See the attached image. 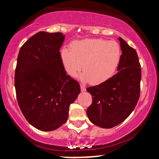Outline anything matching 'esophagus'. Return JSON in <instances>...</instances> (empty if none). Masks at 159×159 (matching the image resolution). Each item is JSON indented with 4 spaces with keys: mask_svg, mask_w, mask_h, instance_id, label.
<instances>
[{
    "mask_svg": "<svg viewBox=\"0 0 159 159\" xmlns=\"http://www.w3.org/2000/svg\"><path fill=\"white\" fill-rule=\"evenodd\" d=\"M80 87H81V90L82 92H84V91H86V87H85L84 85L81 84V86H80Z\"/></svg>",
    "mask_w": 159,
    "mask_h": 159,
    "instance_id": "1",
    "label": "esophagus"
}]
</instances>
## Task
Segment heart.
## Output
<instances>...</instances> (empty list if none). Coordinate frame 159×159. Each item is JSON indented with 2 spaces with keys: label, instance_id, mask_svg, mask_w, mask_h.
<instances>
[{
  "label": "heart",
  "instance_id": "b5f03b06",
  "mask_svg": "<svg viewBox=\"0 0 159 159\" xmlns=\"http://www.w3.org/2000/svg\"><path fill=\"white\" fill-rule=\"evenodd\" d=\"M118 43L102 39H86L75 41L72 51L63 48L61 61L66 72L75 77L80 69V80L96 85L108 80L116 72L121 59Z\"/></svg>",
  "mask_w": 159,
  "mask_h": 159
}]
</instances>
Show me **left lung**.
<instances>
[{
    "instance_id": "1",
    "label": "left lung",
    "mask_w": 159,
    "mask_h": 159,
    "mask_svg": "<svg viewBox=\"0 0 159 159\" xmlns=\"http://www.w3.org/2000/svg\"><path fill=\"white\" fill-rule=\"evenodd\" d=\"M122 50L118 72L104 83L90 87L93 102L87 108L94 125L111 129L123 122L135 107L140 97L141 69L135 49L120 37Z\"/></svg>"
}]
</instances>
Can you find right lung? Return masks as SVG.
<instances>
[{"label": "right lung", "instance_id": "add662e5", "mask_svg": "<svg viewBox=\"0 0 159 159\" xmlns=\"http://www.w3.org/2000/svg\"><path fill=\"white\" fill-rule=\"evenodd\" d=\"M65 35L40 31L19 52L15 87L19 107L33 126L48 132L67 121L69 105L81 92L78 82L66 75L60 48Z\"/></svg>", "mask_w": 159, "mask_h": 159}]
</instances>
